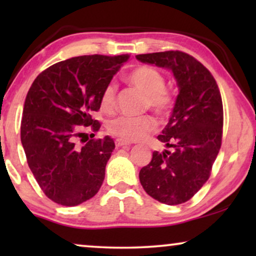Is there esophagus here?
Listing matches in <instances>:
<instances>
[{"instance_id": "34e87169", "label": "esophagus", "mask_w": 256, "mask_h": 256, "mask_svg": "<svg viewBox=\"0 0 256 256\" xmlns=\"http://www.w3.org/2000/svg\"><path fill=\"white\" fill-rule=\"evenodd\" d=\"M115 146H116V148H126V146H129V143L122 141V140H116L115 141Z\"/></svg>"}]
</instances>
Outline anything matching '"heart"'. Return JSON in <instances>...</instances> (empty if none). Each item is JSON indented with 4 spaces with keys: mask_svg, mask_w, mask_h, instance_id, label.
<instances>
[{
    "mask_svg": "<svg viewBox=\"0 0 256 256\" xmlns=\"http://www.w3.org/2000/svg\"><path fill=\"white\" fill-rule=\"evenodd\" d=\"M128 82L146 96L144 106L149 107L160 118L166 116L172 110L174 96L166 87L164 76L150 66H138L129 73ZM116 104V86L107 84L100 96V106L112 112ZM156 127V122L149 115L129 118L120 116L108 122L107 130L124 142H134L144 138Z\"/></svg>",
    "mask_w": 256,
    "mask_h": 256,
    "instance_id": "obj_1",
    "label": "heart"
}]
</instances>
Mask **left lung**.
<instances>
[{
    "mask_svg": "<svg viewBox=\"0 0 256 256\" xmlns=\"http://www.w3.org/2000/svg\"><path fill=\"white\" fill-rule=\"evenodd\" d=\"M144 64L170 70L178 86L172 113L162 135L164 152H152L140 171L150 197L166 205L191 199L208 180L222 146V101L214 78L202 62L180 51L136 56Z\"/></svg>",
    "mask_w": 256,
    "mask_h": 256,
    "instance_id": "1",
    "label": "left lung"
}]
</instances>
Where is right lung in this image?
Here are the masks:
<instances>
[{"label": "right lung", "mask_w": 256, "mask_h": 256, "mask_svg": "<svg viewBox=\"0 0 256 256\" xmlns=\"http://www.w3.org/2000/svg\"><path fill=\"white\" fill-rule=\"evenodd\" d=\"M127 60L128 54L66 59L42 72L26 94L20 141L37 183L57 204H82L102 185L113 138L90 140L84 146L76 141L85 134L79 126L99 130L90 113L99 110L104 87Z\"/></svg>", "instance_id": "1"}]
</instances>
